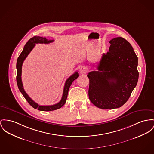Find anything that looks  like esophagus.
<instances>
[{
	"label": "esophagus",
	"mask_w": 154,
	"mask_h": 154,
	"mask_svg": "<svg viewBox=\"0 0 154 154\" xmlns=\"http://www.w3.org/2000/svg\"><path fill=\"white\" fill-rule=\"evenodd\" d=\"M80 72L81 73H86L87 72V68L85 66H82L80 68Z\"/></svg>",
	"instance_id": "esophagus-1"
}]
</instances>
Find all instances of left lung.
<instances>
[{"label":"left lung","instance_id":"8db88e82","mask_svg":"<svg viewBox=\"0 0 154 154\" xmlns=\"http://www.w3.org/2000/svg\"><path fill=\"white\" fill-rule=\"evenodd\" d=\"M109 42V52L103 54L97 71L87 75L89 99L102 109L119 108L127 102L139 76L138 57L130 43L122 37Z\"/></svg>","mask_w":154,"mask_h":154}]
</instances>
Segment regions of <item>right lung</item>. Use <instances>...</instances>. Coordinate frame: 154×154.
Instances as JSON below:
<instances>
[{
  "label": "right lung",
  "mask_w": 154,
  "mask_h": 154,
  "mask_svg": "<svg viewBox=\"0 0 154 154\" xmlns=\"http://www.w3.org/2000/svg\"><path fill=\"white\" fill-rule=\"evenodd\" d=\"M54 40H47L46 38H43L41 37H37L34 36L32 38H30L27 42L23 50L21 52L20 55L17 58V64H16V68H17V76H16V81H17V83L18 88L19 89V91L20 92L22 93L26 100L28 102V103L31 105V106L34 108L37 109L38 110L40 111H52L55 110H57L58 109H60L62 107L66 102L67 96H68V91L69 89L74 80H75L79 76V74L78 72H75L73 75H72L69 78L67 79L66 81L64 88H63V94L61 100L55 104L51 105V106H40L37 103L33 101L31 98L29 96V95L27 94V93L25 92L24 88H23V85L21 81V68H22V65L24 61V60L26 58L27 55L29 54V53L31 52V50L33 49L34 47L35 44L40 43V44H49L50 42H53Z\"/></svg>",
  "instance_id": "1"
}]
</instances>
